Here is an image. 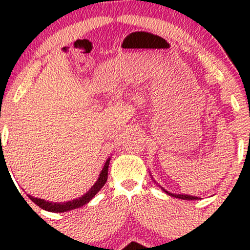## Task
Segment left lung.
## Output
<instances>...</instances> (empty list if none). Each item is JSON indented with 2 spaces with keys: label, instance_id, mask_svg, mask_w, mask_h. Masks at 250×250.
<instances>
[{
  "label": "left lung",
  "instance_id": "obj_1",
  "mask_svg": "<svg viewBox=\"0 0 250 250\" xmlns=\"http://www.w3.org/2000/svg\"><path fill=\"white\" fill-rule=\"evenodd\" d=\"M175 197H179L181 200H194L196 199V197L194 196H190V195H173Z\"/></svg>",
  "mask_w": 250,
  "mask_h": 250
}]
</instances>
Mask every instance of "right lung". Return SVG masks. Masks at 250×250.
Listing matches in <instances>:
<instances>
[{"label":"right lung","instance_id":"1","mask_svg":"<svg viewBox=\"0 0 250 250\" xmlns=\"http://www.w3.org/2000/svg\"><path fill=\"white\" fill-rule=\"evenodd\" d=\"M108 167H109V160L105 162L104 167H103L101 174H100L99 180L96 181L95 185L90 188V190L88 191L87 194L83 195L82 197H79V199L73 200V201H68L65 203H51V202H45L44 200L37 199V197H33L31 196V200L36 203L39 207H41L42 209H45V210L49 211H55V213H62V211H68V210H73V209H76L79 207H82V206L87 205V203L93 199L95 195L99 193L100 189H101L104 183L107 182L108 179Z\"/></svg>","mask_w":250,"mask_h":250}]
</instances>
